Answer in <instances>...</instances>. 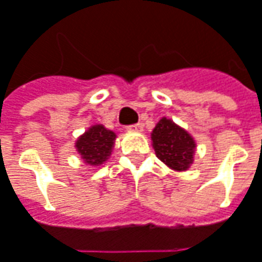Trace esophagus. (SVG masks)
<instances>
[{"label":"esophagus","mask_w":262,"mask_h":262,"mask_svg":"<svg viewBox=\"0 0 262 262\" xmlns=\"http://www.w3.org/2000/svg\"><path fill=\"white\" fill-rule=\"evenodd\" d=\"M142 127H143V125H142V123H135V125L127 126V129H130V130H140Z\"/></svg>","instance_id":"1"}]
</instances>
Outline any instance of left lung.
I'll return each mask as SVG.
<instances>
[{"label": "left lung", "mask_w": 262, "mask_h": 262, "mask_svg": "<svg viewBox=\"0 0 262 262\" xmlns=\"http://www.w3.org/2000/svg\"><path fill=\"white\" fill-rule=\"evenodd\" d=\"M151 140L156 156L171 169L183 171L193 163L195 149L193 137L170 119H160L151 132Z\"/></svg>", "instance_id": "8db88e82"}]
</instances>
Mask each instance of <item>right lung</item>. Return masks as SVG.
Masks as SVG:
<instances>
[{
  "instance_id": "1",
  "label": "right lung",
  "mask_w": 262,
  "mask_h": 262,
  "mask_svg": "<svg viewBox=\"0 0 262 262\" xmlns=\"http://www.w3.org/2000/svg\"><path fill=\"white\" fill-rule=\"evenodd\" d=\"M115 139L116 135L112 130H107L102 125H95L76 140V150L83 162L99 166L111 156Z\"/></svg>"
}]
</instances>
